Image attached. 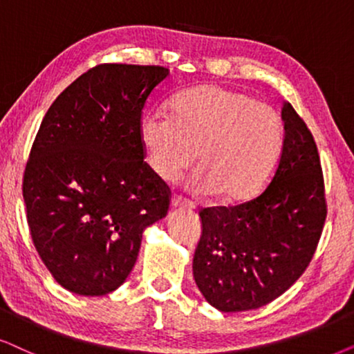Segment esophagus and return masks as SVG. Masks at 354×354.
Wrapping results in <instances>:
<instances>
[{"mask_svg":"<svg viewBox=\"0 0 354 354\" xmlns=\"http://www.w3.org/2000/svg\"><path fill=\"white\" fill-rule=\"evenodd\" d=\"M192 202H187L183 199L180 196H173L171 197V209H180V210H191L192 209Z\"/></svg>","mask_w":354,"mask_h":354,"instance_id":"esophagus-1","label":"esophagus"}]
</instances>
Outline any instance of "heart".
<instances>
[{
  "label": "heart",
  "instance_id": "b5f03b06",
  "mask_svg": "<svg viewBox=\"0 0 354 354\" xmlns=\"http://www.w3.org/2000/svg\"><path fill=\"white\" fill-rule=\"evenodd\" d=\"M140 140L152 171L173 180L194 162L191 186L239 204L257 194L275 171L283 149V122L267 103L244 92L205 86L176 97L173 116L149 113Z\"/></svg>",
  "mask_w": 354,
  "mask_h": 354
}]
</instances>
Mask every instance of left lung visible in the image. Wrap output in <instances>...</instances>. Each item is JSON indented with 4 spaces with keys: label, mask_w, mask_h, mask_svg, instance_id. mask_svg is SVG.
I'll list each match as a JSON object with an SVG mask.
<instances>
[{
    "label": "left lung",
    "mask_w": 354,
    "mask_h": 354,
    "mask_svg": "<svg viewBox=\"0 0 354 354\" xmlns=\"http://www.w3.org/2000/svg\"><path fill=\"white\" fill-rule=\"evenodd\" d=\"M281 120L283 149L266 189L243 204L199 212L192 273L207 303L221 313L257 309L283 295L322 234L327 204L317 145L288 102Z\"/></svg>",
    "instance_id": "obj_1"
}]
</instances>
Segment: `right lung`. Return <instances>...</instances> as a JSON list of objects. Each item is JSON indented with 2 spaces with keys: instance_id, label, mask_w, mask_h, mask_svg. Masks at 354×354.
Wrapping results in <instances>:
<instances>
[{
  "instance_id": "obj_1",
  "label": "right lung",
  "mask_w": 354,
  "mask_h": 354,
  "mask_svg": "<svg viewBox=\"0 0 354 354\" xmlns=\"http://www.w3.org/2000/svg\"><path fill=\"white\" fill-rule=\"evenodd\" d=\"M162 66L98 64L59 93L22 181L32 239L63 288L102 296L124 283L169 187L144 162L140 116Z\"/></svg>"
}]
</instances>
